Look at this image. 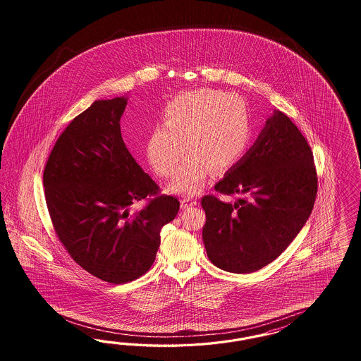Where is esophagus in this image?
<instances>
[{
  "mask_svg": "<svg viewBox=\"0 0 361 361\" xmlns=\"http://www.w3.org/2000/svg\"><path fill=\"white\" fill-rule=\"evenodd\" d=\"M195 205H197L196 198H192V197H183L181 198V208H190V207H195Z\"/></svg>",
  "mask_w": 361,
  "mask_h": 361,
  "instance_id": "1",
  "label": "esophagus"
}]
</instances>
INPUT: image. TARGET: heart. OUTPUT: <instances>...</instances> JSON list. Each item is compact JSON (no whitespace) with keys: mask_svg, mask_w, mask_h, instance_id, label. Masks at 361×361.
<instances>
[{"mask_svg":"<svg viewBox=\"0 0 361 361\" xmlns=\"http://www.w3.org/2000/svg\"><path fill=\"white\" fill-rule=\"evenodd\" d=\"M164 123L151 135L148 156L163 177L175 173L169 190L196 195L210 169L221 172L235 164L250 140V121L243 102L225 92L200 90L175 99L165 111Z\"/></svg>","mask_w":361,"mask_h":361,"instance_id":"1","label":"heart"}]
</instances>
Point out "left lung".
<instances>
[{"label":"left lung","mask_w":361,"mask_h":361,"mask_svg":"<svg viewBox=\"0 0 361 361\" xmlns=\"http://www.w3.org/2000/svg\"><path fill=\"white\" fill-rule=\"evenodd\" d=\"M214 190L235 202L201 198L209 259L229 273L257 271L287 249L312 212L317 173L311 147L291 119L275 111Z\"/></svg>","instance_id":"8db88e82"}]
</instances>
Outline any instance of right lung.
Listing matches in <instances>:
<instances>
[{"label": "right lung", "mask_w": 361, "mask_h": 361, "mask_svg": "<svg viewBox=\"0 0 361 361\" xmlns=\"http://www.w3.org/2000/svg\"><path fill=\"white\" fill-rule=\"evenodd\" d=\"M127 99L97 100L61 133L44 171L46 205L58 240L75 262L109 283L147 273L160 231L180 209L135 161L123 142ZM145 199L140 212L133 202Z\"/></svg>", "instance_id": "right-lung-1"}]
</instances>
